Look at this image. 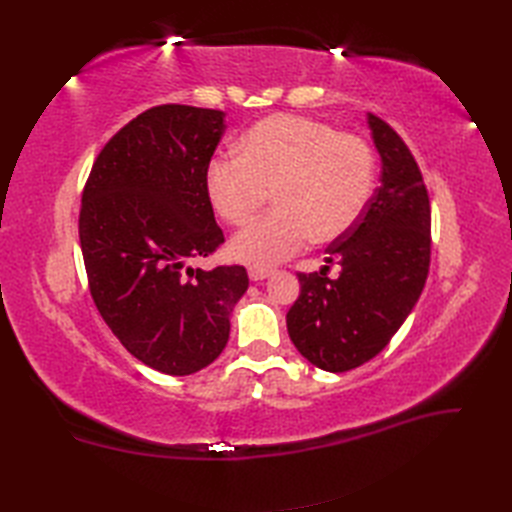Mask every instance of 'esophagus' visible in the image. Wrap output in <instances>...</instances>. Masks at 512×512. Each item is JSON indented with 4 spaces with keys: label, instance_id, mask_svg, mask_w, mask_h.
Instances as JSON below:
<instances>
[{
    "label": "esophagus",
    "instance_id": "esophagus-1",
    "mask_svg": "<svg viewBox=\"0 0 512 512\" xmlns=\"http://www.w3.org/2000/svg\"><path fill=\"white\" fill-rule=\"evenodd\" d=\"M250 280L252 282H262V280H267V277H271L273 275V269H262V267H252L250 271Z\"/></svg>",
    "mask_w": 512,
    "mask_h": 512
}]
</instances>
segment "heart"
Masks as SVG:
<instances>
[{"instance_id": "heart-1", "label": "heart", "mask_w": 512, "mask_h": 512, "mask_svg": "<svg viewBox=\"0 0 512 512\" xmlns=\"http://www.w3.org/2000/svg\"><path fill=\"white\" fill-rule=\"evenodd\" d=\"M376 162L359 136L299 115L258 121L239 143V158L207 168V194L230 226L250 224L273 196L275 211L243 230L230 254L269 269L314 243H331L361 220L374 194Z\"/></svg>"}]
</instances>
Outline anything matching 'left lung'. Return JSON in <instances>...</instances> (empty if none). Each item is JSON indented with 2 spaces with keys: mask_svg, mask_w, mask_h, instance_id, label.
Instances as JSON below:
<instances>
[{
  "mask_svg": "<svg viewBox=\"0 0 512 512\" xmlns=\"http://www.w3.org/2000/svg\"><path fill=\"white\" fill-rule=\"evenodd\" d=\"M382 160L380 188L346 235L327 247V265L299 273L288 309L292 344L333 374L367 363L391 342L425 288L431 256V207L425 181L401 136L367 115ZM343 267L331 281L328 265Z\"/></svg>",
  "mask_w": 512,
  "mask_h": 512,
  "instance_id": "1",
  "label": "left lung"
}]
</instances>
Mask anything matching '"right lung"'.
Returning a JSON list of instances; mask_svg holds the SVG:
<instances>
[{
    "label": "right lung",
    "mask_w": 512,
    "mask_h": 512,
    "mask_svg": "<svg viewBox=\"0 0 512 512\" xmlns=\"http://www.w3.org/2000/svg\"><path fill=\"white\" fill-rule=\"evenodd\" d=\"M224 117L185 104L149 108L104 145L83 190L91 299L123 348L168 376L218 359L250 284L239 265L190 267L224 243L207 194Z\"/></svg>",
    "instance_id": "1"
}]
</instances>
